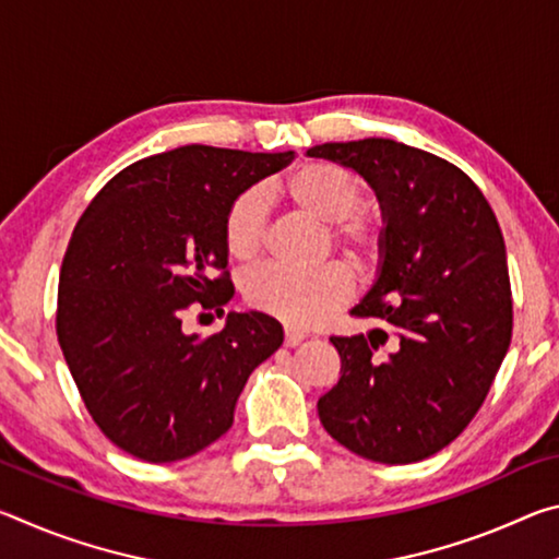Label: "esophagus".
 Here are the masks:
<instances>
[{"mask_svg":"<svg viewBox=\"0 0 559 559\" xmlns=\"http://www.w3.org/2000/svg\"><path fill=\"white\" fill-rule=\"evenodd\" d=\"M302 340H306V333H300V330H296V328H286V345L288 347L300 345Z\"/></svg>","mask_w":559,"mask_h":559,"instance_id":"34e87169","label":"esophagus"}]
</instances>
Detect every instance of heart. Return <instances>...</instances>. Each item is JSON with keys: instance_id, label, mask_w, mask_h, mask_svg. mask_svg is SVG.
<instances>
[{"instance_id": "1", "label": "heart", "mask_w": 559, "mask_h": 559, "mask_svg": "<svg viewBox=\"0 0 559 559\" xmlns=\"http://www.w3.org/2000/svg\"><path fill=\"white\" fill-rule=\"evenodd\" d=\"M283 194L310 219L328 224V239L357 269L372 266L380 257L382 224L362 202V182L335 163L300 165L283 182ZM266 229V200L261 189H246L229 204L224 216V241L234 259L251 261L261 251ZM349 296V273L340 263L316 271L261 266L246 273L243 298L261 313L283 323L306 328L323 318Z\"/></svg>"}]
</instances>
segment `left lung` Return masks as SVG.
Wrapping results in <instances>:
<instances>
[{"label": "left lung", "mask_w": 559, "mask_h": 559, "mask_svg": "<svg viewBox=\"0 0 559 559\" xmlns=\"http://www.w3.org/2000/svg\"><path fill=\"white\" fill-rule=\"evenodd\" d=\"M353 169L380 202L377 278L353 308L380 328L330 337L340 380L318 400L325 431L357 456L416 463L459 437L508 353L506 241L456 165L386 138L310 147Z\"/></svg>", "instance_id": "1"}]
</instances>
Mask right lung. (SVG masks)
I'll list each match as a JSON object with an SVG mask.
<instances>
[{
    "instance_id": "1",
    "label": "right lung",
    "mask_w": 559,
    "mask_h": 559,
    "mask_svg": "<svg viewBox=\"0 0 559 559\" xmlns=\"http://www.w3.org/2000/svg\"><path fill=\"white\" fill-rule=\"evenodd\" d=\"M293 155L185 145L138 159L75 224L56 333L93 421L130 456L173 463L224 437L249 374L281 347V323L259 310H231L210 337L182 320L234 298L226 273L214 278L229 263L226 210Z\"/></svg>"
}]
</instances>
